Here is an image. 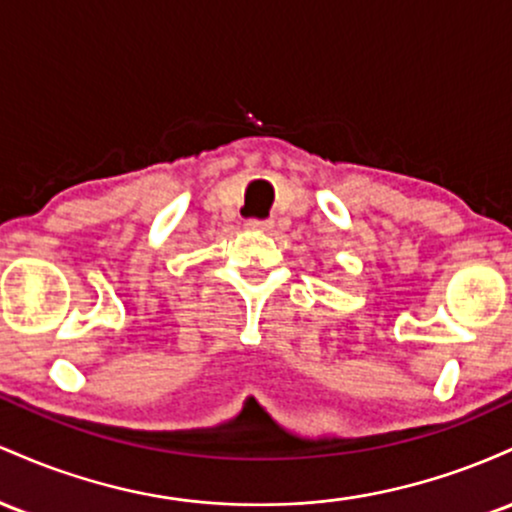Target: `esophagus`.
<instances>
[{
	"instance_id": "esophagus-1",
	"label": "esophagus",
	"mask_w": 512,
	"mask_h": 512,
	"mask_svg": "<svg viewBox=\"0 0 512 512\" xmlns=\"http://www.w3.org/2000/svg\"><path fill=\"white\" fill-rule=\"evenodd\" d=\"M246 229H251V232H271L273 229V220H246Z\"/></svg>"
}]
</instances>
